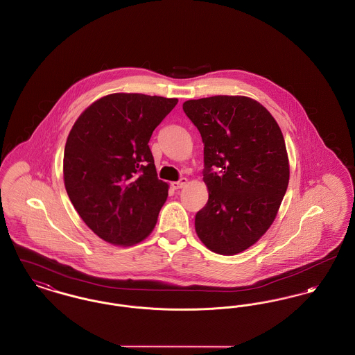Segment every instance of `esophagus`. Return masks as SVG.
<instances>
[{"label":"esophagus","instance_id":"1","mask_svg":"<svg viewBox=\"0 0 355 355\" xmlns=\"http://www.w3.org/2000/svg\"><path fill=\"white\" fill-rule=\"evenodd\" d=\"M188 184V180L187 178H181L180 181H177V182H171V188L173 189H181L184 188L185 185Z\"/></svg>","mask_w":355,"mask_h":355}]
</instances>
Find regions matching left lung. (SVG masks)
Returning a JSON list of instances; mask_svg holds the SVG:
<instances>
[{"mask_svg": "<svg viewBox=\"0 0 355 355\" xmlns=\"http://www.w3.org/2000/svg\"><path fill=\"white\" fill-rule=\"evenodd\" d=\"M182 107L204 144L209 198L196 214L197 236L214 253L237 254L276 218L290 181L284 137L271 112L248 96L217 95Z\"/></svg>", "mask_w": 355, "mask_h": 355, "instance_id": "1", "label": "left lung"}]
</instances>
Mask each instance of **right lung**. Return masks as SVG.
Segmentation results:
<instances>
[{
	"instance_id": "1",
	"label": "right lung",
	"mask_w": 355,
	"mask_h": 355,
	"mask_svg": "<svg viewBox=\"0 0 355 355\" xmlns=\"http://www.w3.org/2000/svg\"><path fill=\"white\" fill-rule=\"evenodd\" d=\"M177 98L110 94L88 105L64 148L67 194L85 225L112 245L131 247L153 232L167 198L148 147Z\"/></svg>"
}]
</instances>
